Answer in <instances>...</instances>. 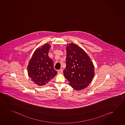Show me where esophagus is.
Returning <instances> with one entry per match:
<instances>
[{
  "label": "esophagus",
  "instance_id": "1",
  "mask_svg": "<svg viewBox=\"0 0 125 125\" xmlns=\"http://www.w3.org/2000/svg\"><path fill=\"white\" fill-rule=\"evenodd\" d=\"M62 72H63L62 69H60L58 71V73H62Z\"/></svg>",
  "mask_w": 125,
  "mask_h": 125
}]
</instances>
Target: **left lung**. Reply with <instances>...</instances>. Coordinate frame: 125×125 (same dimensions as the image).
Masks as SVG:
<instances>
[{
  "label": "left lung",
  "instance_id": "8db88e82",
  "mask_svg": "<svg viewBox=\"0 0 125 125\" xmlns=\"http://www.w3.org/2000/svg\"><path fill=\"white\" fill-rule=\"evenodd\" d=\"M66 67L64 75L76 90L89 85L94 76V66L89 56L79 46L72 43L66 47Z\"/></svg>",
  "mask_w": 125,
  "mask_h": 125
}]
</instances>
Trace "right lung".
<instances>
[{"instance_id":"1","label":"right lung","mask_w":125,"mask_h":125,"mask_svg":"<svg viewBox=\"0 0 125 125\" xmlns=\"http://www.w3.org/2000/svg\"><path fill=\"white\" fill-rule=\"evenodd\" d=\"M50 47V44H45L36 49L28 64V75L39 86L45 85L57 74L53 60L48 56Z\"/></svg>"}]
</instances>
